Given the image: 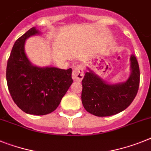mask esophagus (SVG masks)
Listing matches in <instances>:
<instances>
[{"mask_svg": "<svg viewBox=\"0 0 151 151\" xmlns=\"http://www.w3.org/2000/svg\"><path fill=\"white\" fill-rule=\"evenodd\" d=\"M83 67L82 65H78L73 70L72 78L75 81H81L83 78Z\"/></svg>", "mask_w": 151, "mask_h": 151, "instance_id": "34e87169", "label": "esophagus"}]
</instances>
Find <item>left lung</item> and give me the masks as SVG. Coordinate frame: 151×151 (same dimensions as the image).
<instances>
[{"label":"left lung","mask_w":151,"mask_h":151,"mask_svg":"<svg viewBox=\"0 0 151 151\" xmlns=\"http://www.w3.org/2000/svg\"><path fill=\"white\" fill-rule=\"evenodd\" d=\"M130 69L128 79L116 84L106 83L89 69L82 80L81 100L86 111L95 116H107L128 107L140 85V69L134 55L130 57Z\"/></svg>","instance_id":"8db88e82"}]
</instances>
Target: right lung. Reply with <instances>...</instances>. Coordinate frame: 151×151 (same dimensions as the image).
<instances>
[{"label": "right lung", "instance_id": "add662e5", "mask_svg": "<svg viewBox=\"0 0 151 151\" xmlns=\"http://www.w3.org/2000/svg\"><path fill=\"white\" fill-rule=\"evenodd\" d=\"M37 34L32 27L15 41L7 60L6 78L19 108L29 114L45 115L56 110L73 83L72 69L39 68L30 63L24 51L25 40Z\"/></svg>", "mask_w": 151, "mask_h": 151}]
</instances>
